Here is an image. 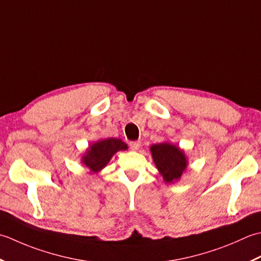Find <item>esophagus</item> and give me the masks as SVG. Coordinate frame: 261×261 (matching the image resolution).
Wrapping results in <instances>:
<instances>
[{"instance_id": "34e87169", "label": "esophagus", "mask_w": 261, "mask_h": 261, "mask_svg": "<svg viewBox=\"0 0 261 261\" xmlns=\"http://www.w3.org/2000/svg\"><path fill=\"white\" fill-rule=\"evenodd\" d=\"M141 146V142L140 141H133L129 143V147L132 148L133 151H137L138 148Z\"/></svg>"}]
</instances>
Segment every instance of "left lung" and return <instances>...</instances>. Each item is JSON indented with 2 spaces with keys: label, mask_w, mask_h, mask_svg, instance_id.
<instances>
[{
  "label": "left lung",
  "mask_w": 261,
  "mask_h": 261,
  "mask_svg": "<svg viewBox=\"0 0 261 261\" xmlns=\"http://www.w3.org/2000/svg\"><path fill=\"white\" fill-rule=\"evenodd\" d=\"M151 152L155 166L166 182L178 180L187 168L185 153L179 147L169 143L152 145Z\"/></svg>",
  "instance_id": "left-lung-1"
}]
</instances>
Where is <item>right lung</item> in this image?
Returning <instances> with one entry per match:
<instances>
[{
  "instance_id": "1",
  "label": "right lung",
  "mask_w": 261,
  "mask_h": 261,
  "mask_svg": "<svg viewBox=\"0 0 261 261\" xmlns=\"http://www.w3.org/2000/svg\"><path fill=\"white\" fill-rule=\"evenodd\" d=\"M127 145L118 138H107L90 146V150L83 156V163L93 172H98L109 162L117 151L126 150Z\"/></svg>"
}]
</instances>
